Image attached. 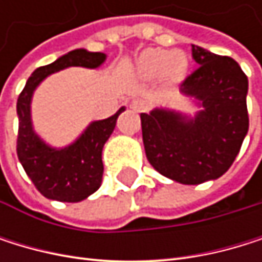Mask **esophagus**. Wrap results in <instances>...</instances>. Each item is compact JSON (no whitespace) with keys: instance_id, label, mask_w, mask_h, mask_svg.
Segmentation results:
<instances>
[{"instance_id":"obj_1","label":"esophagus","mask_w":262,"mask_h":262,"mask_svg":"<svg viewBox=\"0 0 262 262\" xmlns=\"http://www.w3.org/2000/svg\"><path fill=\"white\" fill-rule=\"evenodd\" d=\"M130 108L135 110V112H138V113L146 112V110H147V102H146L144 99H141V97L134 99V100H132V103H130Z\"/></svg>"}]
</instances>
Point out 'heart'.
I'll return each mask as SVG.
<instances>
[{
    "mask_svg": "<svg viewBox=\"0 0 262 262\" xmlns=\"http://www.w3.org/2000/svg\"><path fill=\"white\" fill-rule=\"evenodd\" d=\"M187 58L181 52L168 50H147L140 59V72L144 77H157L165 74L169 80H181L187 72Z\"/></svg>",
    "mask_w": 262,
    "mask_h": 262,
    "instance_id": "1",
    "label": "heart"
}]
</instances>
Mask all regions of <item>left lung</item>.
I'll return each mask as SVG.
<instances>
[{
	"label": "left lung",
	"mask_w": 262,
	"mask_h": 262,
	"mask_svg": "<svg viewBox=\"0 0 262 262\" xmlns=\"http://www.w3.org/2000/svg\"><path fill=\"white\" fill-rule=\"evenodd\" d=\"M192 58L198 67L181 81V91L196 97L203 112L190 121L165 110L140 115L149 163L188 185L225 174L248 132V80L241 66L196 45Z\"/></svg>",
	"instance_id": "obj_1"
}]
</instances>
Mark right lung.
Instances as JSON below:
<instances>
[{
	"mask_svg": "<svg viewBox=\"0 0 262 262\" xmlns=\"http://www.w3.org/2000/svg\"><path fill=\"white\" fill-rule=\"evenodd\" d=\"M103 61V53L74 50L55 62L34 70L18 96L17 156L26 174L45 198L64 203H78L93 195L100 187L103 174L102 149L110 135L113 134L116 119L124 112V106L112 118L93 122L72 146L58 150L48 147L34 134L31 115H29L31 96L36 86L50 74L70 66L94 69Z\"/></svg>",
	"mask_w": 262,
	"mask_h": 262,
	"instance_id": "right-lung-1",
	"label": "right lung"
}]
</instances>
